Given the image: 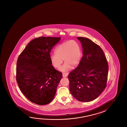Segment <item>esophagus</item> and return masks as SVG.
<instances>
[{
    "label": "esophagus",
    "instance_id": "esophagus-1",
    "mask_svg": "<svg viewBox=\"0 0 127 127\" xmlns=\"http://www.w3.org/2000/svg\"><path fill=\"white\" fill-rule=\"evenodd\" d=\"M68 75V73H63L62 74V76L63 77H66Z\"/></svg>",
    "mask_w": 127,
    "mask_h": 127
}]
</instances>
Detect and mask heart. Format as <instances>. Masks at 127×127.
Listing matches in <instances>:
<instances>
[{
    "label": "heart",
    "mask_w": 127,
    "mask_h": 127,
    "mask_svg": "<svg viewBox=\"0 0 127 127\" xmlns=\"http://www.w3.org/2000/svg\"><path fill=\"white\" fill-rule=\"evenodd\" d=\"M55 53L50 57L51 63L54 67L59 69L63 60L65 63L60 69L62 71H67L72 67H77L80 63L82 55L80 44L73 40L60 44L55 50Z\"/></svg>",
    "instance_id": "1"
}]
</instances>
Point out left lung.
Listing matches in <instances>:
<instances>
[{
	"label": "left lung",
	"mask_w": 127,
	"mask_h": 127,
	"mask_svg": "<svg viewBox=\"0 0 127 127\" xmlns=\"http://www.w3.org/2000/svg\"><path fill=\"white\" fill-rule=\"evenodd\" d=\"M77 38L82 46L83 57L68 76L70 91L78 100L89 102L97 98L106 87L109 67L100 47L87 38Z\"/></svg>",
	"instance_id": "obj_1"
}]
</instances>
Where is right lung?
Returning <instances> with one entry per match:
<instances>
[{
  "instance_id": "obj_1",
  "label": "right lung",
  "mask_w": 127,
  "mask_h": 127,
  "mask_svg": "<svg viewBox=\"0 0 127 127\" xmlns=\"http://www.w3.org/2000/svg\"><path fill=\"white\" fill-rule=\"evenodd\" d=\"M61 37L41 36L29 43L19 56L16 80L22 92L32 102L49 104L56 93L62 73L52 65L50 53Z\"/></svg>"
}]
</instances>
